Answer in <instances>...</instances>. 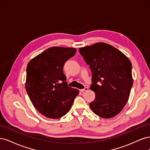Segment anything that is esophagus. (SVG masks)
I'll use <instances>...</instances> for the list:
<instances>
[{"label":"esophagus","instance_id":"34e87169","mask_svg":"<svg viewBox=\"0 0 150 150\" xmlns=\"http://www.w3.org/2000/svg\"><path fill=\"white\" fill-rule=\"evenodd\" d=\"M88 88H87V87H85L84 89H80V91H81V92H84V91H88Z\"/></svg>","mask_w":150,"mask_h":150}]
</instances>
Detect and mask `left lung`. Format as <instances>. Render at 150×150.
I'll use <instances>...</instances> for the list:
<instances>
[{
    "label": "left lung",
    "instance_id": "1",
    "mask_svg": "<svg viewBox=\"0 0 150 150\" xmlns=\"http://www.w3.org/2000/svg\"><path fill=\"white\" fill-rule=\"evenodd\" d=\"M92 72L90 89L96 94L89 106L103 118L115 117L128 102L133 81L131 61L125 54L104 42L79 48Z\"/></svg>",
    "mask_w": 150,
    "mask_h": 150
}]
</instances>
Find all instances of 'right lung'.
Listing matches in <instances>:
<instances>
[{"instance_id":"add662e5","label":"right lung","mask_w":150,"mask_h":150,"mask_svg":"<svg viewBox=\"0 0 150 150\" xmlns=\"http://www.w3.org/2000/svg\"><path fill=\"white\" fill-rule=\"evenodd\" d=\"M75 48L52 47L34 57L27 66L25 89L34 106L44 116L59 119L71 109L79 91L67 86L63 66Z\"/></svg>"}]
</instances>
